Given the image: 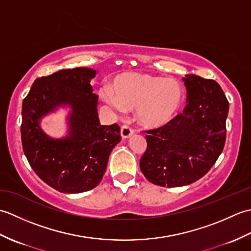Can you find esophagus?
Masks as SVG:
<instances>
[{
  "instance_id": "1",
  "label": "esophagus",
  "mask_w": 251,
  "mask_h": 251,
  "mask_svg": "<svg viewBox=\"0 0 251 251\" xmlns=\"http://www.w3.org/2000/svg\"><path fill=\"white\" fill-rule=\"evenodd\" d=\"M134 132H135L134 129H132L131 127L128 125H123L121 127V135L123 138H124V139H127V138L131 137L132 135H134Z\"/></svg>"
}]
</instances>
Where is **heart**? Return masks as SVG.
Returning <instances> with one entry per match:
<instances>
[{"label": "heart", "mask_w": 251, "mask_h": 251, "mask_svg": "<svg viewBox=\"0 0 251 251\" xmlns=\"http://www.w3.org/2000/svg\"><path fill=\"white\" fill-rule=\"evenodd\" d=\"M102 98L120 112L137 108V119L148 128H158L172 122L184 101V89L179 82L150 73H124L117 75Z\"/></svg>", "instance_id": "obj_1"}]
</instances>
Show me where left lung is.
<instances>
[{
	"label": "left lung",
	"mask_w": 251,
	"mask_h": 251,
	"mask_svg": "<svg viewBox=\"0 0 251 251\" xmlns=\"http://www.w3.org/2000/svg\"><path fill=\"white\" fill-rule=\"evenodd\" d=\"M182 79L188 104L168 124L145 130L148 146L140 158L145 177L167 188L191 184L205 176L226 137L228 101L220 85L194 74Z\"/></svg>",
	"instance_id": "8db88e82"
}]
</instances>
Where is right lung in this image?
Instances as JSON below:
<instances>
[{"mask_svg": "<svg viewBox=\"0 0 251 251\" xmlns=\"http://www.w3.org/2000/svg\"><path fill=\"white\" fill-rule=\"evenodd\" d=\"M88 68L60 70L36 78L23 102L21 142L30 166L46 184L62 193H82L102 179L111 151L121 141L117 124L100 125L98 96ZM68 104L71 134L52 140L40 129L42 116Z\"/></svg>", "mask_w": 251, "mask_h": 251, "instance_id": "add662e5", "label": "right lung"}]
</instances>
